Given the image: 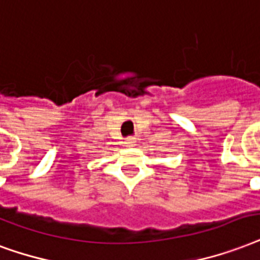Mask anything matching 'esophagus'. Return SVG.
Here are the masks:
<instances>
[{
	"instance_id": "esophagus-1",
	"label": "esophagus",
	"mask_w": 260,
	"mask_h": 260,
	"mask_svg": "<svg viewBox=\"0 0 260 260\" xmlns=\"http://www.w3.org/2000/svg\"><path fill=\"white\" fill-rule=\"evenodd\" d=\"M135 143H136V139L135 138H128L125 140L126 146H135Z\"/></svg>"
}]
</instances>
